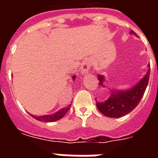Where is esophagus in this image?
Instances as JSON below:
<instances>
[{
	"instance_id": "34e87169",
	"label": "esophagus",
	"mask_w": 158,
	"mask_h": 158,
	"mask_svg": "<svg viewBox=\"0 0 158 158\" xmlns=\"http://www.w3.org/2000/svg\"><path fill=\"white\" fill-rule=\"evenodd\" d=\"M91 68V64L90 62L88 61V60H85L81 64V72L83 73H85V72L89 71V69Z\"/></svg>"
}]
</instances>
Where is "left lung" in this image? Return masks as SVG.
Wrapping results in <instances>:
<instances>
[{
    "label": "left lung",
    "instance_id": "left-lung-1",
    "mask_svg": "<svg viewBox=\"0 0 158 158\" xmlns=\"http://www.w3.org/2000/svg\"><path fill=\"white\" fill-rule=\"evenodd\" d=\"M131 33H135L133 31H131ZM148 66H150V64H148ZM149 74L150 69H148L144 78L130 90L115 92L111 90L112 94H110L109 98L106 101L97 102V106L99 111L106 116L112 118L121 117L132 111L139 105L144 94L149 80ZM98 79L100 81L98 84L103 87V76L99 75Z\"/></svg>",
    "mask_w": 158,
    "mask_h": 158
}]
</instances>
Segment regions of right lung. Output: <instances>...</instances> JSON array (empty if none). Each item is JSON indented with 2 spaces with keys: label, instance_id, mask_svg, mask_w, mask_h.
Segmentation results:
<instances>
[{
  "label": "right lung",
  "instance_id": "right-lung-1",
  "mask_svg": "<svg viewBox=\"0 0 158 158\" xmlns=\"http://www.w3.org/2000/svg\"><path fill=\"white\" fill-rule=\"evenodd\" d=\"M75 79V76H73V79L74 80ZM69 105L68 106L64 108H62L60 110H58L56 113L52 114V115H40V116H37V115H32V117L35 118L36 120H40V121H45V122H52V121H56V120H58L60 119H61L63 116H64L66 112L69 110V107H70Z\"/></svg>",
  "mask_w": 158,
  "mask_h": 158
}]
</instances>
